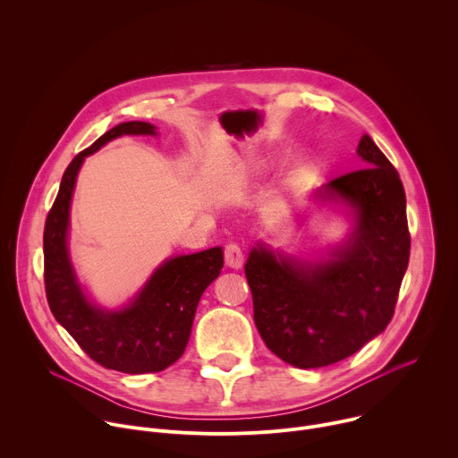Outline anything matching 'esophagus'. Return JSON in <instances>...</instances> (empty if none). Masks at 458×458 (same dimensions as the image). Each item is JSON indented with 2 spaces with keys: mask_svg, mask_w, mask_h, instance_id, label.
Returning a JSON list of instances; mask_svg holds the SVG:
<instances>
[{
  "mask_svg": "<svg viewBox=\"0 0 458 458\" xmlns=\"http://www.w3.org/2000/svg\"><path fill=\"white\" fill-rule=\"evenodd\" d=\"M242 260H244L242 248L237 242H230V244L225 246V263H226V267L237 270V268L242 267Z\"/></svg>",
  "mask_w": 458,
  "mask_h": 458,
  "instance_id": "esophagus-1",
  "label": "esophagus"
}]
</instances>
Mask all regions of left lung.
<instances>
[{"label":"left lung","instance_id":"1","mask_svg":"<svg viewBox=\"0 0 458 458\" xmlns=\"http://www.w3.org/2000/svg\"><path fill=\"white\" fill-rule=\"evenodd\" d=\"M357 154L366 168L317 193L355 214L352 235L330 259L276 257L257 244L244 265L257 330L272 353L295 368L335 364L382 334L408 268L411 239L399 172L368 134Z\"/></svg>","mask_w":458,"mask_h":458}]
</instances>
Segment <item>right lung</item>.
Instances as JSON below:
<instances>
[{
	"mask_svg": "<svg viewBox=\"0 0 458 458\" xmlns=\"http://www.w3.org/2000/svg\"><path fill=\"white\" fill-rule=\"evenodd\" d=\"M124 134L156 136V126L145 121L121 123L64 170L43 232L45 290L55 320L92 360L106 369L140 375L163 371L182 355L199 299L221 274L223 250L216 246L165 260L123 310L106 311L85 297L67 248L72 191L85 157Z\"/></svg>",
	"mask_w": 458,
	"mask_h": 458,
	"instance_id": "add662e5",
	"label": "right lung"
}]
</instances>
